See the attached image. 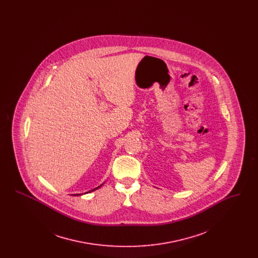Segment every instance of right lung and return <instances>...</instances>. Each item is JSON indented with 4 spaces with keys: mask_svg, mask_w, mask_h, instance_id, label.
I'll return each mask as SVG.
<instances>
[{
    "mask_svg": "<svg viewBox=\"0 0 258 258\" xmlns=\"http://www.w3.org/2000/svg\"><path fill=\"white\" fill-rule=\"evenodd\" d=\"M102 184H100V185H98V187H96V188H94V189H92V190H90V191H88V192H91V191H94V190H96V189H98V187H100ZM74 196H81V195H79V194H77V195H74Z\"/></svg>",
    "mask_w": 258,
    "mask_h": 258,
    "instance_id": "right-lung-1",
    "label": "right lung"
}]
</instances>
